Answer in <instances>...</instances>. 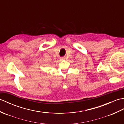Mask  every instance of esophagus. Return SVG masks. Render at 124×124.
<instances>
[{
  "mask_svg": "<svg viewBox=\"0 0 124 124\" xmlns=\"http://www.w3.org/2000/svg\"><path fill=\"white\" fill-rule=\"evenodd\" d=\"M60 58H61V59H62V60H64V59H65V57H62Z\"/></svg>",
  "mask_w": 124,
  "mask_h": 124,
  "instance_id": "1",
  "label": "esophagus"
}]
</instances>
